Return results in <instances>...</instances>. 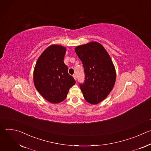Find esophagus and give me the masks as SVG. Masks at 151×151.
Here are the masks:
<instances>
[{
  "label": "esophagus",
  "mask_w": 151,
  "mask_h": 151,
  "mask_svg": "<svg viewBox=\"0 0 151 151\" xmlns=\"http://www.w3.org/2000/svg\"><path fill=\"white\" fill-rule=\"evenodd\" d=\"M73 77L74 79L76 81V75H73Z\"/></svg>",
  "instance_id": "34e87169"
}]
</instances>
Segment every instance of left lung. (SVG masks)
<instances>
[{"instance_id": "8db88e82", "label": "left lung", "mask_w": 151, "mask_h": 151, "mask_svg": "<svg viewBox=\"0 0 151 151\" xmlns=\"http://www.w3.org/2000/svg\"><path fill=\"white\" fill-rule=\"evenodd\" d=\"M75 50L85 72V82L80 84L83 97L88 103L97 104L107 97L114 87L116 75L114 64L97 42L77 46Z\"/></svg>"}]
</instances>
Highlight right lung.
Listing matches in <instances>:
<instances>
[{
    "instance_id": "obj_1",
    "label": "right lung",
    "mask_w": 151,
    "mask_h": 151,
    "mask_svg": "<svg viewBox=\"0 0 151 151\" xmlns=\"http://www.w3.org/2000/svg\"><path fill=\"white\" fill-rule=\"evenodd\" d=\"M66 48L60 45L47 47L38 58L33 71V82L40 94L48 101H63L76 83L64 63Z\"/></svg>"
}]
</instances>
